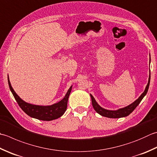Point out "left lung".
I'll return each mask as SVG.
<instances>
[{"label":"left lung","instance_id":"obj_1","mask_svg":"<svg viewBox=\"0 0 157 157\" xmlns=\"http://www.w3.org/2000/svg\"><path fill=\"white\" fill-rule=\"evenodd\" d=\"M150 80V73L148 83L146 86L145 90H144V92L142 94V95H141V96L138 98V99L136 101H134L133 103H131V105L125 107H124V108L119 109L118 110H116V111H112V110H107V109L102 108V107L98 105V103L96 102V101H95L94 98L93 97V95L90 94L91 99H92V104H93V106L94 107V110L98 113H99L100 115L105 116V117L111 118H122V117H125V116H128L136 108V107L139 105L140 103L141 102V101L142 100L144 96L146 94L147 92H148V88H149Z\"/></svg>","mask_w":157,"mask_h":157}]
</instances>
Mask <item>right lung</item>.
<instances>
[{
  "label": "right lung",
  "mask_w": 157,
  "mask_h": 157,
  "mask_svg": "<svg viewBox=\"0 0 157 157\" xmlns=\"http://www.w3.org/2000/svg\"><path fill=\"white\" fill-rule=\"evenodd\" d=\"M8 84L9 86V88L13 94L15 99L16 100L18 105L21 107V109L25 112L27 115L32 118H35L41 121H50L53 120L60 118V116L63 115L65 112L67 107V102L69 94L71 91L72 86H71L69 89L68 92L63 99L60 102L55 103L54 105L49 106H41V105H35L32 104L26 103L22 99L18 97V95L15 93L14 90L12 88L11 83L9 82V76H8Z\"/></svg>",
  "instance_id": "add662e5"
}]
</instances>
